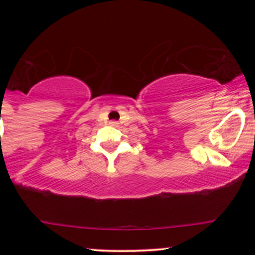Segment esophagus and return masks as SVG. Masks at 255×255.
Masks as SVG:
<instances>
[{
	"mask_svg": "<svg viewBox=\"0 0 255 255\" xmlns=\"http://www.w3.org/2000/svg\"><path fill=\"white\" fill-rule=\"evenodd\" d=\"M110 125H111V126H118L119 122H118V121H111Z\"/></svg>",
	"mask_w": 255,
	"mask_h": 255,
	"instance_id": "obj_1",
	"label": "esophagus"
}]
</instances>
